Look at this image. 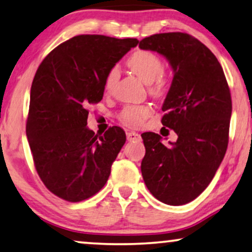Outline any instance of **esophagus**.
Wrapping results in <instances>:
<instances>
[{"mask_svg": "<svg viewBox=\"0 0 252 252\" xmlns=\"http://www.w3.org/2000/svg\"><path fill=\"white\" fill-rule=\"evenodd\" d=\"M127 140L128 141H140L141 135L136 132H128L127 133Z\"/></svg>", "mask_w": 252, "mask_h": 252, "instance_id": "1", "label": "esophagus"}]
</instances>
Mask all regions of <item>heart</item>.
I'll return each mask as SVG.
<instances>
[{
    "label": "heart",
    "instance_id": "heart-1",
    "mask_svg": "<svg viewBox=\"0 0 252 252\" xmlns=\"http://www.w3.org/2000/svg\"><path fill=\"white\" fill-rule=\"evenodd\" d=\"M130 70L142 80L144 84H150V91L155 95L163 94L166 89V77L163 73V62L158 55L149 50H137L130 55L127 61ZM119 78L118 66H112L106 73L104 88L110 91ZM151 110L148 106L130 105L124 109L122 119L129 125H139L148 118Z\"/></svg>",
    "mask_w": 252,
    "mask_h": 252
}]
</instances>
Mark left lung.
I'll return each mask as SVG.
<instances>
[{
	"mask_svg": "<svg viewBox=\"0 0 252 252\" xmlns=\"http://www.w3.org/2000/svg\"><path fill=\"white\" fill-rule=\"evenodd\" d=\"M139 47L156 51L171 65L173 80L161 124L178 135L168 148L156 133L141 135L144 184L165 204H187L208 187L226 154L232 116L228 84L211 50L189 34H155Z\"/></svg>",
	"mask_w": 252,
	"mask_h": 252,
	"instance_id": "8db88e82",
	"label": "left lung"
}]
</instances>
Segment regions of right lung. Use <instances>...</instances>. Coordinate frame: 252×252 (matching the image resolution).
<instances>
[{"mask_svg": "<svg viewBox=\"0 0 252 252\" xmlns=\"http://www.w3.org/2000/svg\"><path fill=\"white\" fill-rule=\"evenodd\" d=\"M137 39L78 35L51 51L31 87L26 135L36 172L58 197L80 202L104 187L126 141L118 126L97 135L88 108L103 98L106 73Z\"/></svg>", "mask_w": 252, "mask_h": 252, "instance_id": "right-lung-1", "label": "right lung"}]
</instances>
